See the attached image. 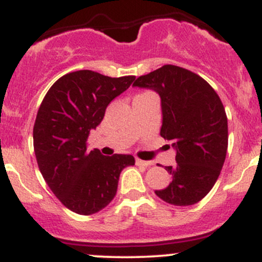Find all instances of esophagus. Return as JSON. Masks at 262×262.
I'll return each mask as SVG.
<instances>
[{
  "mask_svg": "<svg viewBox=\"0 0 262 262\" xmlns=\"http://www.w3.org/2000/svg\"><path fill=\"white\" fill-rule=\"evenodd\" d=\"M136 164H137V165H143V166L153 165V163H151V162H148V160H142V159H137Z\"/></svg>",
  "mask_w": 262,
  "mask_h": 262,
  "instance_id": "34e87169",
  "label": "esophagus"
}]
</instances>
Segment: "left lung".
<instances>
[{"label":"left lung","mask_w":262,"mask_h":262,"mask_svg":"<svg viewBox=\"0 0 262 262\" xmlns=\"http://www.w3.org/2000/svg\"><path fill=\"white\" fill-rule=\"evenodd\" d=\"M153 89L162 99L160 136L177 150V164L165 166L171 182L155 194L177 206L196 204L219 178L228 150V118L216 92L198 74L165 64L133 83Z\"/></svg>","instance_id":"1"}]
</instances>
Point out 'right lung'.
Here are the masks:
<instances>
[{"instance_id":"add662e5","label":"right lung","mask_w":262,"mask_h":262,"mask_svg":"<svg viewBox=\"0 0 262 262\" xmlns=\"http://www.w3.org/2000/svg\"><path fill=\"white\" fill-rule=\"evenodd\" d=\"M134 76L112 77L83 70L61 77L47 92L33 126V148L43 179L66 208L79 215L104 209L117 194L119 175L133 155L105 157L87 150V139L108 104Z\"/></svg>"}]
</instances>
